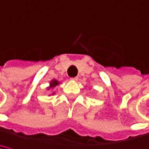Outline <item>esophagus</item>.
I'll return each instance as SVG.
<instances>
[{
  "mask_svg": "<svg viewBox=\"0 0 149 149\" xmlns=\"http://www.w3.org/2000/svg\"><path fill=\"white\" fill-rule=\"evenodd\" d=\"M72 80L73 82H77V77H72Z\"/></svg>",
  "mask_w": 149,
  "mask_h": 149,
  "instance_id": "esophagus-1",
  "label": "esophagus"
}]
</instances>
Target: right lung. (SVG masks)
Wrapping results in <instances>:
<instances>
[{
  "label": "right lung",
  "mask_w": 149,
  "mask_h": 149,
  "mask_svg": "<svg viewBox=\"0 0 149 149\" xmlns=\"http://www.w3.org/2000/svg\"><path fill=\"white\" fill-rule=\"evenodd\" d=\"M58 84H59V82L56 79H53L50 82V85H49V87H47V90H52L54 87H56ZM52 95H54V92L52 93Z\"/></svg>",
  "instance_id": "1"
}]
</instances>
